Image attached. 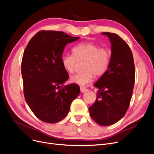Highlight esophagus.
<instances>
[{
  "mask_svg": "<svg viewBox=\"0 0 154 154\" xmlns=\"http://www.w3.org/2000/svg\"><path fill=\"white\" fill-rule=\"evenodd\" d=\"M80 90H81V92H82V93H83V92H85V91H87L88 90L87 88H85L83 87H80Z\"/></svg>",
  "mask_w": 154,
  "mask_h": 154,
  "instance_id": "esophagus-1",
  "label": "esophagus"
}]
</instances>
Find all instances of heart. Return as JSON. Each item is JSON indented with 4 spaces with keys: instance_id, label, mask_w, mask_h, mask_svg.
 Masks as SVG:
<instances>
[{
    "instance_id": "1",
    "label": "heart",
    "mask_w": 154,
    "mask_h": 154,
    "mask_svg": "<svg viewBox=\"0 0 154 154\" xmlns=\"http://www.w3.org/2000/svg\"><path fill=\"white\" fill-rule=\"evenodd\" d=\"M72 55H63L60 58L61 64L68 73L75 71L77 63H82V70L80 73L71 77V82L79 86H85L90 83L94 76H100L105 73L110 64V51L106 47L92 42H83L74 47Z\"/></svg>"
}]
</instances>
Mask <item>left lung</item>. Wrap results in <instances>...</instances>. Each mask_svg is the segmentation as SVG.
I'll return each instance as SVG.
<instances>
[{
	"mask_svg": "<svg viewBox=\"0 0 154 154\" xmlns=\"http://www.w3.org/2000/svg\"><path fill=\"white\" fill-rule=\"evenodd\" d=\"M112 44L110 64L94 86L98 90L89 107L91 118L98 125L109 126L123 118L130 106L135 80L134 59L130 47L116 33L103 32Z\"/></svg>",
	"mask_w": 154,
	"mask_h": 154,
	"instance_id": "8db88e82",
	"label": "left lung"
}]
</instances>
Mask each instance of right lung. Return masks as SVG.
I'll return each mask as SVG.
<instances>
[{
  "label": "right lung",
  "instance_id": "obj_1",
  "mask_svg": "<svg viewBox=\"0 0 154 154\" xmlns=\"http://www.w3.org/2000/svg\"><path fill=\"white\" fill-rule=\"evenodd\" d=\"M79 38L63 32L42 30L29 40L24 51V96L32 111L42 121L56 123L63 120L79 94L75 83L60 86L69 78L61 64L64 48Z\"/></svg>",
  "mask_w": 154,
  "mask_h": 154
}]
</instances>
